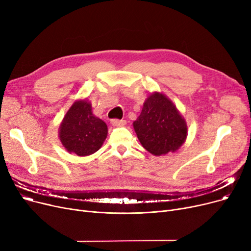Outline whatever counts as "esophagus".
<instances>
[{"label":"esophagus","instance_id":"obj_1","mask_svg":"<svg viewBox=\"0 0 251 251\" xmlns=\"http://www.w3.org/2000/svg\"><path fill=\"white\" fill-rule=\"evenodd\" d=\"M111 124L113 126H123L126 124L125 120H119V119H112Z\"/></svg>","mask_w":251,"mask_h":251}]
</instances>
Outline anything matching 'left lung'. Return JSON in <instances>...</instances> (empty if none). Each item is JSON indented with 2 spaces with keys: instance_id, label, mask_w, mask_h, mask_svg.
Wrapping results in <instances>:
<instances>
[{
  "instance_id": "obj_1",
  "label": "left lung",
  "mask_w": 251,
  "mask_h": 251,
  "mask_svg": "<svg viewBox=\"0 0 251 251\" xmlns=\"http://www.w3.org/2000/svg\"><path fill=\"white\" fill-rule=\"evenodd\" d=\"M142 147L154 155L177 151L187 136V125L174 103L159 92L151 95L133 122Z\"/></svg>"
}]
</instances>
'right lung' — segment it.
I'll list each match as a JSON object with an SVG mask.
<instances>
[{"mask_svg": "<svg viewBox=\"0 0 251 251\" xmlns=\"http://www.w3.org/2000/svg\"><path fill=\"white\" fill-rule=\"evenodd\" d=\"M107 134V124L92 114L91 104L86 100L75 101L60 126V139L65 149L80 156L99 151Z\"/></svg>", "mask_w": 251, "mask_h": 251, "instance_id": "1", "label": "right lung"}]
</instances>
